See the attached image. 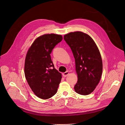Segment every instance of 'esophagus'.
<instances>
[{"mask_svg":"<svg viewBox=\"0 0 125 125\" xmlns=\"http://www.w3.org/2000/svg\"><path fill=\"white\" fill-rule=\"evenodd\" d=\"M68 75H69V72H68V71H67V72H64V73H63V76L64 77H66Z\"/></svg>","mask_w":125,"mask_h":125,"instance_id":"34e87169","label":"esophagus"}]
</instances>
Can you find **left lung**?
I'll use <instances>...</instances> for the list:
<instances>
[{
    "label": "left lung",
    "mask_w": 125,
    "mask_h": 125,
    "mask_svg": "<svg viewBox=\"0 0 125 125\" xmlns=\"http://www.w3.org/2000/svg\"><path fill=\"white\" fill-rule=\"evenodd\" d=\"M64 39L75 60L78 81L75 91L81 95L90 94L98 84L102 73L99 50L90 35L82 31L70 32L64 35Z\"/></svg>",
    "instance_id": "obj_1"
}]
</instances>
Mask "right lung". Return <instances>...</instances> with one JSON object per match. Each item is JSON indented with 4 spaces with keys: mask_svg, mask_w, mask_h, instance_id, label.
<instances>
[{
    "mask_svg": "<svg viewBox=\"0 0 125 125\" xmlns=\"http://www.w3.org/2000/svg\"><path fill=\"white\" fill-rule=\"evenodd\" d=\"M62 39L59 34H43L35 39L27 53L25 77L32 91L40 98L48 99L57 93L62 75L55 69L50 54Z\"/></svg>",
    "mask_w": 125,
    "mask_h": 125,
    "instance_id": "1",
    "label": "right lung"
}]
</instances>
